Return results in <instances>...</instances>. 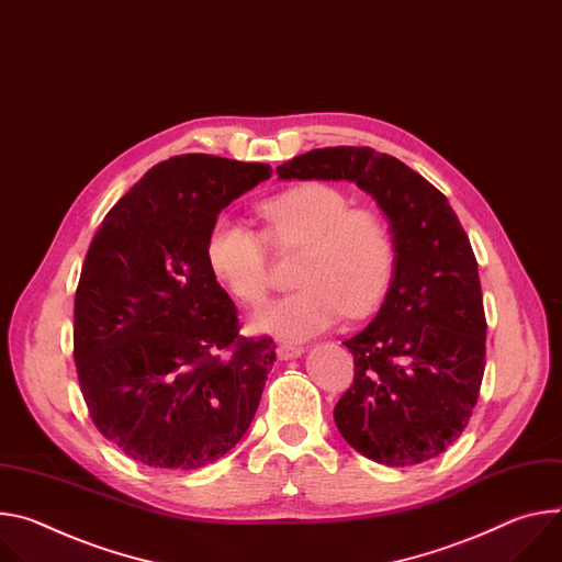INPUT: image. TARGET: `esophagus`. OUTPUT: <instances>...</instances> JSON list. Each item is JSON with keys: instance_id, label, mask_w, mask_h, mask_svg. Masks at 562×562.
<instances>
[{"instance_id": "esophagus-1", "label": "esophagus", "mask_w": 562, "mask_h": 562, "mask_svg": "<svg viewBox=\"0 0 562 562\" xmlns=\"http://www.w3.org/2000/svg\"><path fill=\"white\" fill-rule=\"evenodd\" d=\"M302 351H304V347H300V345H291V342H280V345H278V349H276V353H278V359H280V361L297 359V356H302Z\"/></svg>"}]
</instances>
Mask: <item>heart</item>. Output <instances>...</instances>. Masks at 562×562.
<instances>
[{
  "label": "heart",
  "mask_w": 562,
  "mask_h": 562,
  "mask_svg": "<svg viewBox=\"0 0 562 562\" xmlns=\"http://www.w3.org/2000/svg\"><path fill=\"white\" fill-rule=\"evenodd\" d=\"M351 199L329 183H300L260 203L265 235L220 215L206 255L224 286L244 304H260L271 284L267 241L302 250L297 291L267 304L250 327L282 340H304L329 329L347 312L363 316L385 295L394 271V239L372 209H349Z\"/></svg>",
  "instance_id": "b5f03b06"
}]
</instances>
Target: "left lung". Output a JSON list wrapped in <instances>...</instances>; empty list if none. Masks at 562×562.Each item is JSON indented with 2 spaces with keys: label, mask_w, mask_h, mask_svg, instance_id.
I'll return each mask as SVG.
<instances>
[{
  "label": "left lung",
  "mask_w": 562,
  "mask_h": 562,
  "mask_svg": "<svg viewBox=\"0 0 562 562\" xmlns=\"http://www.w3.org/2000/svg\"><path fill=\"white\" fill-rule=\"evenodd\" d=\"M280 179L351 181L390 222L394 271L379 314L342 345L353 383L334 407L345 441L385 467L441 454L469 426L486 366L477 260L448 199L372 147H323L278 166Z\"/></svg>",
  "instance_id": "8db88e82"
}]
</instances>
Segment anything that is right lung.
Listing matches in <instances>:
<instances>
[{"label":"right lung","instance_id":"obj_1","mask_svg":"<svg viewBox=\"0 0 562 562\" xmlns=\"http://www.w3.org/2000/svg\"><path fill=\"white\" fill-rule=\"evenodd\" d=\"M271 172L172 157L116 203L89 244L74 304L80 392L95 428L145 467H209L258 411L276 345L239 336L206 241L228 203Z\"/></svg>","mask_w":562,"mask_h":562}]
</instances>
